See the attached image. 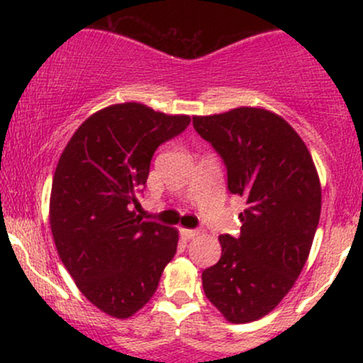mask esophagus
Listing matches in <instances>:
<instances>
[{
  "label": "esophagus",
  "instance_id": "34e87169",
  "mask_svg": "<svg viewBox=\"0 0 363 363\" xmlns=\"http://www.w3.org/2000/svg\"><path fill=\"white\" fill-rule=\"evenodd\" d=\"M198 234H199L198 230H191V228H182V230H181V235L184 237L186 240H189V239H194V237L198 235Z\"/></svg>",
  "mask_w": 363,
  "mask_h": 363
}]
</instances>
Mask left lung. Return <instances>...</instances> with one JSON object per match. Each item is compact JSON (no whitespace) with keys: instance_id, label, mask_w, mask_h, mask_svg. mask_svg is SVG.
Returning a JSON list of instances; mask_svg holds the SVG:
<instances>
[{"instance_id":"1","label":"left lung","mask_w":363,"mask_h":363,"mask_svg":"<svg viewBox=\"0 0 363 363\" xmlns=\"http://www.w3.org/2000/svg\"><path fill=\"white\" fill-rule=\"evenodd\" d=\"M193 126L223 158L232 194L245 199L240 235H220L222 257L201 274L227 320L251 323L289 294L309 257L320 215V182L301 136L261 107L194 116Z\"/></svg>"}]
</instances>
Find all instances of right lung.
I'll return each mask as SVG.
<instances>
[{"mask_svg":"<svg viewBox=\"0 0 363 363\" xmlns=\"http://www.w3.org/2000/svg\"><path fill=\"white\" fill-rule=\"evenodd\" d=\"M189 123L140 102L114 104L83 121L57 162L54 244L78 290L112 318L126 319L152 298L177 251V228L143 222L133 205L155 150Z\"/></svg>","mask_w":363,"mask_h":363,"instance_id":"obj_1","label":"right lung"}]
</instances>
